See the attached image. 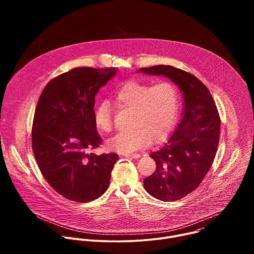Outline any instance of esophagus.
<instances>
[{"instance_id":"obj_1","label":"esophagus","mask_w":254,"mask_h":254,"mask_svg":"<svg viewBox=\"0 0 254 254\" xmlns=\"http://www.w3.org/2000/svg\"><path fill=\"white\" fill-rule=\"evenodd\" d=\"M125 157H126V158H132V159H138V158L140 157V155H138V154H135V153H133V154H126V155H125Z\"/></svg>"}]
</instances>
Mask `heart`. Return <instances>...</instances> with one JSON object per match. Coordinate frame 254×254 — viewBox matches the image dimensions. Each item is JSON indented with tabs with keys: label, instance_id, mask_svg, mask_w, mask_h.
Segmentation results:
<instances>
[{
	"label": "heart",
	"instance_id": "heart-1",
	"mask_svg": "<svg viewBox=\"0 0 254 254\" xmlns=\"http://www.w3.org/2000/svg\"><path fill=\"white\" fill-rule=\"evenodd\" d=\"M113 103L132 111L129 130L117 134L106 143L112 152L129 154L147 148L153 141H162L171 131L178 112V91L167 80L153 85L127 81L112 96ZM96 128L103 133L113 129L111 106L107 102L97 105L93 114Z\"/></svg>",
	"mask_w": 254,
	"mask_h": 254
}]
</instances>
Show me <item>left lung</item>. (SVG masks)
<instances>
[{
    "label": "left lung",
    "instance_id": "1",
    "mask_svg": "<svg viewBox=\"0 0 254 254\" xmlns=\"http://www.w3.org/2000/svg\"><path fill=\"white\" fill-rule=\"evenodd\" d=\"M137 72L163 75L183 94L182 120L168 141L151 154L155 173L143 180L153 197L172 202L193 192L211 168L220 135V118L208 88L193 74L170 65L139 68Z\"/></svg>",
    "mask_w": 254,
    "mask_h": 254
}]
</instances>
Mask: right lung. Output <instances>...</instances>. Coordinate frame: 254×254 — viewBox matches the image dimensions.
Returning <instances> with one entry per match:
<instances>
[{
    "mask_svg": "<svg viewBox=\"0 0 254 254\" xmlns=\"http://www.w3.org/2000/svg\"><path fill=\"white\" fill-rule=\"evenodd\" d=\"M117 69L78 67L50 80L36 107L32 149L49 185L68 200L93 201L110 186L117 154L95 155L101 137L94 125V99Z\"/></svg>",
    "mask_w": 254,
    "mask_h": 254,
    "instance_id": "obj_1",
    "label": "right lung"
}]
</instances>
